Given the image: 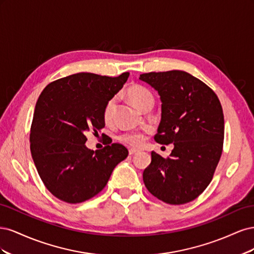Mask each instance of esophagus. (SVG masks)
Instances as JSON below:
<instances>
[{"label":"esophagus","instance_id":"obj_1","mask_svg":"<svg viewBox=\"0 0 254 254\" xmlns=\"http://www.w3.org/2000/svg\"><path fill=\"white\" fill-rule=\"evenodd\" d=\"M139 151L137 149H134V148H131V149H129V155L130 156H133V155H135V153Z\"/></svg>","mask_w":254,"mask_h":254}]
</instances>
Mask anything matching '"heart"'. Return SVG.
Here are the masks:
<instances>
[{"label":"heart","instance_id":"obj_1","mask_svg":"<svg viewBox=\"0 0 254 254\" xmlns=\"http://www.w3.org/2000/svg\"><path fill=\"white\" fill-rule=\"evenodd\" d=\"M127 96L130 99V102L140 110L144 108L146 104L153 102V96L150 92L146 88L139 86V84H133V86L129 87L127 90ZM115 108H117V98L113 97L107 103L104 109L105 121L108 122L111 120ZM122 140L132 146H141L144 141L143 136L140 134H125L122 136Z\"/></svg>","mask_w":254,"mask_h":254}]
</instances>
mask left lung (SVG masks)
Segmentation results:
<instances>
[{"label":"left lung","instance_id":"8db88e82","mask_svg":"<svg viewBox=\"0 0 254 254\" xmlns=\"http://www.w3.org/2000/svg\"><path fill=\"white\" fill-rule=\"evenodd\" d=\"M140 79L161 99L156 142L174 144L167 159L155 151L143 173L145 187L170 204L194 200L209 186L222 152L224 113L214 91L184 71L151 72Z\"/></svg>","mask_w":254,"mask_h":254}]
</instances>
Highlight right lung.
Returning <instances> with one entry per match:
<instances>
[{"label":"right lung","mask_w":254,"mask_h":254,"mask_svg":"<svg viewBox=\"0 0 254 254\" xmlns=\"http://www.w3.org/2000/svg\"><path fill=\"white\" fill-rule=\"evenodd\" d=\"M128 77V72L118 77L73 74L48 84L38 98L30 152L44 186L60 200L79 203L94 197L127 158V148L118 143L89 149L86 134L105 127V107Z\"/></svg>","instance_id":"right-lung-1"}]
</instances>
